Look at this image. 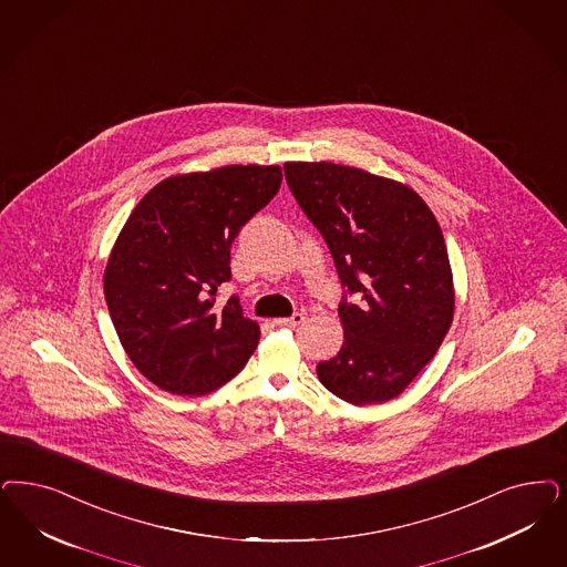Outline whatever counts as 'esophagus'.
<instances>
[{"label": "esophagus", "instance_id": "34e87169", "mask_svg": "<svg viewBox=\"0 0 567 567\" xmlns=\"http://www.w3.org/2000/svg\"><path fill=\"white\" fill-rule=\"evenodd\" d=\"M303 320H306L303 313H293L291 318H276L274 324H276V327H293L295 329V327H299Z\"/></svg>", "mask_w": 567, "mask_h": 567}]
</instances>
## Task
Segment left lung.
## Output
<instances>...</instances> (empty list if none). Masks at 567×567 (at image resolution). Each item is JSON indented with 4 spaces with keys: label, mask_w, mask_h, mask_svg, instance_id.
<instances>
[{
    "label": "left lung",
    "mask_w": 567,
    "mask_h": 567,
    "mask_svg": "<svg viewBox=\"0 0 567 567\" xmlns=\"http://www.w3.org/2000/svg\"><path fill=\"white\" fill-rule=\"evenodd\" d=\"M285 177L324 238L343 287L346 341L316 367L318 379L355 406L388 402L423 371L452 324L440 224L409 186L355 167L285 163Z\"/></svg>",
    "instance_id": "1"
}]
</instances>
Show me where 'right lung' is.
<instances>
[{
  "label": "right lung",
  "mask_w": 567,
  "mask_h": 567,
  "mask_svg": "<svg viewBox=\"0 0 567 567\" xmlns=\"http://www.w3.org/2000/svg\"><path fill=\"white\" fill-rule=\"evenodd\" d=\"M280 167L230 165L163 179L125 221L104 272L123 350L156 388L205 395L230 381L257 348L259 327L238 297L224 306L230 249L272 200Z\"/></svg>",
  "instance_id": "add662e5"
}]
</instances>
